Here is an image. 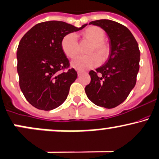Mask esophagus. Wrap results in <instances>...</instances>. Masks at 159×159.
<instances>
[{
	"label": "esophagus",
	"mask_w": 159,
	"mask_h": 159,
	"mask_svg": "<svg viewBox=\"0 0 159 159\" xmlns=\"http://www.w3.org/2000/svg\"><path fill=\"white\" fill-rule=\"evenodd\" d=\"M83 72H84L83 71H79V70H78V75H81L82 74Z\"/></svg>",
	"instance_id": "esophagus-1"
}]
</instances>
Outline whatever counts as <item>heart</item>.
Masks as SVG:
<instances>
[{"mask_svg": "<svg viewBox=\"0 0 159 159\" xmlns=\"http://www.w3.org/2000/svg\"><path fill=\"white\" fill-rule=\"evenodd\" d=\"M84 39L90 43L87 50L88 55L79 57L72 62V66L78 70H84L97 66L101 62H106L111 53L109 44L104 41L105 33L98 26H90L81 32ZM61 47L66 57L75 59L79 53L78 43L76 35L69 33L63 37Z\"/></svg>", "mask_w": 159, "mask_h": 159, "instance_id": "1", "label": "heart"}]
</instances>
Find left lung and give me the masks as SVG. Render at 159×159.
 I'll list each match as a JSON object with an SVG mask.
<instances>
[{
  "label": "left lung",
  "mask_w": 159,
  "mask_h": 159,
  "mask_svg": "<svg viewBox=\"0 0 159 159\" xmlns=\"http://www.w3.org/2000/svg\"><path fill=\"white\" fill-rule=\"evenodd\" d=\"M89 24L107 33L111 53L106 64L89 72L91 81L85 93L95 105L112 109L127 99L136 84L140 57L138 43L128 28L115 21L99 20Z\"/></svg>",
  "instance_id": "obj_1"
}]
</instances>
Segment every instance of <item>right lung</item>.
<instances>
[{
	"instance_id": "obj_1",
	"label": "right lung",
	"mask_w": 159,
	"mask_h": 159,
	"mask_svg": "<svg viewBox=\"0 0 159 159\" xmlns=\"http://www.w3.org/2000/svg\"><path fill=\"white\" fill-rule=\"evenodd\" d=\"M62 21H47L33 26L17 48L20 87L28 102L41 110L62 105L67 98L77 71L61 47L65 35L84 29Z\"/></svg>"
}]
</instances>
